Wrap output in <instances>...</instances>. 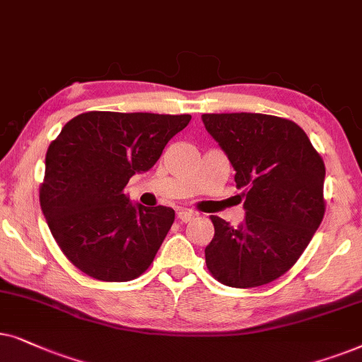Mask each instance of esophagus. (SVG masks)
Instances as JSON below:
<instances>
[{
    "label": "esophagus",
    "mask_w": 362,
    "mask_h": 362,
    "mask_svg": "<svg viewBox=\"0 0 362 362\" xmlns=\"http://www.w3.org/2000/svg\"><path fill=\"white\" fill-rule=\"evenodd\" d=\"M197 216L195 211L192 210H180L177 211V218L182 221V223H189V221H192Z\"/></svg>",
    "instance_id": "1"
}]
</instances>
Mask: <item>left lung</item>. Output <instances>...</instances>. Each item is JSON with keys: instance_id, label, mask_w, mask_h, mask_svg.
I'll use <instances>...</instances> for the list:
<instances>
[{"instance_id": "1", "label": "left lung", "mask_w": 362, "mask_h": 362, "mask_svg": "<svg viewBox=\"0 0 362 362\" xmlns=\"http://www.w3.org/2000/svg\"><path fill=\"white\" fill-rule=\"evenodd\" d=\"M235 168L247 216L237 228L210 216L206 268L221 285L257 288L285 274L325 216V162L293 120L268 114H204Z\"/></svg>"}]
</instances>
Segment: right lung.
<instances>
[{
	"label": "right lung",
	"mask_w": 362,
	"mask_h": 362,
	"mask_svg": "<svg viewBox=\"0 0 362 362\" xmlns=\"http://www.w3.org/2000/svg\"><path fill=\"white\" fill-rule=\"evenodd\" d=\"M190 119L90 110L71 119L49 144L40 204L77 269L99 281H131L151 267L175 211L132 205L124 189L134 173L153 167Z\"/></svg>",
	"instance_id": "obj_1"
}]
</instances>
